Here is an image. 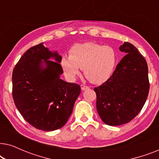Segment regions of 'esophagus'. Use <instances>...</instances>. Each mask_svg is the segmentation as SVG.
<instances>
[{
    "label": "esophagus",
    "mask_w": 159,
    "mask_h": 159,
    "mask_svg": "<svg viewBox=\"0 0 159 159\" xmlns=\"http://www.w3.org/2000/svg\"><path fill=\"white\" fill-rule=\"evenodd\" d=\"M81 89H82V90H88V89H89V87L84 85V84H81Z\"/></svg>",
    "instance_id": "obj_1"
}]
</instances>
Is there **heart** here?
Wrapping results in <instances>:
<instances>
[{
	"label": "heart",
	"instance_id": "1",
	"mask_svg": "<svg viewBox=\"0 0 159 159\" xmlns=\"http://www.w3.org/2000/svg\"><path fill=\"white\" fill-rule=\"evenodd\" d=\"M116 61V53L112 47L88 42L73 45L69 56L62 57L61 64L69 80H75L83 68L84 75L91 82L101 84L112 75Z\"/></svg>",
	"mask_w": 159,
	"mask_h": 159
}]
</instances>
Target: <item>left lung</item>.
Masks as SVG:
<instances>
[{"label": "left lung", "mask_w": 159, "mask_h": 159, "mask_svg": "<svg viewBox=\"0 0 159 159\" xmlns=\"http://www.w3.org/2000/svg\"><path fill=\"white\" fill-rule=\"evenodd\" d=\"M125 53L109 79L95 88L96 108L102 121L110 126L129 122L138 115L149 92L148 69L144 57L131 43L119 47Z\"/></svg>", "instance_id": "8db88e82"}]
</instances>
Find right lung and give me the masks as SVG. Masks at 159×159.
Instances as JSON below:
<instances>
[{"instance_id":"add662e5","label":"right lung","mask_w":159,"mask_h":159,"mask_svg":"<svg viewBox=\"0 0 159 159\" xmlns=\"http://www.w3.org/2000/svg\"><path fill=\"white\" fill-rule=\"evenodd\" d=\"M61 58L42 43L28 49L13 71L12 94L17 109L28 123L43 131L65 125L81 92L79 84L61 79Z\"/></svg>"}]
</instances>
